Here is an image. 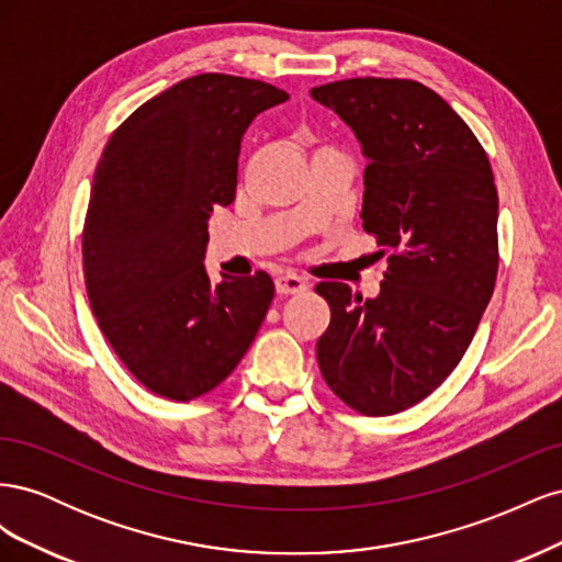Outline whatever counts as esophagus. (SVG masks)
Masks as SVG:
<instances>
[{
	"instance_id": "obj_1",
	"label": "esophagus",
	"mask_w": 562,
	"mask_h": 562,
	"mask_svg": "<svg viewBox=\"0 0 562 562\" xmlns=\"http://www.w3.org/2000/svg\"><path fill=\"white\" fill-rule=\"evenodd\" d=\"M307 291V281L297 274H281L277 277V293L279 295H297Z\"/></svg>"
}]
</instances>
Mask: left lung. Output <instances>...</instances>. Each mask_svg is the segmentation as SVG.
Listing matches in <instances>:
<instances>
[{
  "label": "left lung",
  "instance_id": "obj_1",
  "mask_svg": "<svg viewBox=\"0 0 562 562\" xmlns=\"http://www.w3.org/2000/svg\"><path fill=\"white\" fill-rule=\"evenodd\" d=\"M312 98L361 143L363 229L391 250L378 297L316 285L330 304L318 368L353 411L394 415L443 384L495 291V176L464 119L419 81L356 77Z\"/></svg>",
  "mask_w": 562,
  "mask_h": 562
}]
</instances>
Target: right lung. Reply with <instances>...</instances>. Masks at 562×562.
<instances>
[{"label":"right lung","instance_id":"add662e5","mask_svg":"<svg viewBox=\"0 0 562 562\" xmlns=\"http://www.w3.org/2000/svg\"><path fill=\"white\" fill-rule=\"evenodd\" d=\"M288 93L258 79L196 75L147 100L98 161L83 279L98 326L149 391L192 401L244 359L274 297L267 271L211 283L213 206L236 194L241 138Z\"/></svg>","mask_w":562,"mask_h":562}]
</instances>
